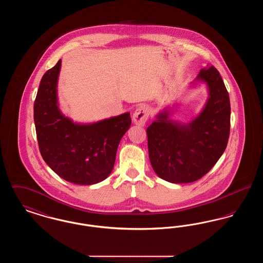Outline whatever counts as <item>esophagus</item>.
<instances>
[{
    "mask_svg": "<svg viewBox=\"0 0 263 263\" xmlns=\"http://www.w3.org/2000/svg\"><path fill=\"white\" fill-rule=\"evenodd\" d=\"M149 108L148 106L142 104L140 106H138L135 109V111L133 113V121L136 125L144 126L145 123L148 120L149 117Z\"/></svg>",
    "mask_w": 263,
    "mask_h": 263,
    "instance_id": "1",
    "label": "esophagus"
}]
</instances>
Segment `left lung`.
Listing matches in <instances>:
<instances>
[{"label": "left lung", "instance_id": "left-lung-1", "mask_svg": "<svg viewBox=\"0 0 263 263\" xmlns=\"http://www.w3.org/2000/svg\"><path fill=\"white\" fill-rule=\"evenodd\" d=\"M202 83L208 99L186 123L171 118L174 108L164 107L147 128L151 164L158 176L172 183H188L206 175L225 152L231 105L225 84L214 66L201 69L192 85Z\"/></svg>", "mask_w": 263, "mask_h": 263}]
</instances>
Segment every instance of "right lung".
<instances>
[{
  "label": "right lung",
  "instance_id": "add662e5",
  "mask_svg": "<svg viewBox=\"0 0 263 263\" xmlns=\"http://www.w3.org/2000/svg\"><path fill=\"white\" fill-rule=\"evenodd\" d=\"M61 60L40 81L34 101V123L44 162L63 179L80 185L104 180L112 172L120 140L131 125L125 112L92 123L74 122L58 101Z\"/></svg>",
  "mask_w": 263,
  "mask_h": 263
}]
</instances>
